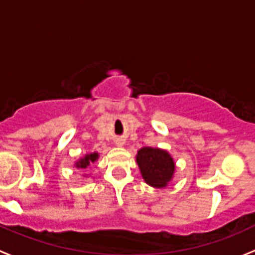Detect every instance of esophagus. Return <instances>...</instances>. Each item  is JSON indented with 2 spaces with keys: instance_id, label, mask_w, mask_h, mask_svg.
Here are the masks:
<instances>
[{
  "instance_id": "esophagus-1",
  "label": "esophagus",
  "mask_w": 255,
  "mask_h": 255,
  "mask_svg": "<svg viewBox=\"0 0 255 255\" xmlns=\"http://www.w3.org/2000/svg\"><path fill=\"white\" fill-rule=\"evenodd\" d=\"M124 140H123V138H118L117 141H115V145H117L118 147H123L124 146Z\"/></svg>"
}]
</instances>
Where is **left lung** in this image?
Wrapping results in <instances>:
<instances>
[{"label":"left lung","instance_id":"left-lung-1","mask_svg":"<svg viewBox=\"0 0 255 255\" xmlns=\"http://www.w3.org/2000/svg\"><path fill=\"white\" fill-rule=\"evenodd\" d=\"M136 163L146 184L152 188H166L175 173V162L167 149L142 147L136 154Z\"/></svg>","mask_w":255,"mask_h":255}]
</instances>
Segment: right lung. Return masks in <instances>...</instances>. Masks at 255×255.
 <instances>
[{
  "label": "right lung",
  "mask_w": 255,
  "mask_h": 255,
  "mask_svg": "<svg viewBox=\"0 0 255 255\" xmlns=\"http://www.w3.org/2000/svg\"><path fill=\"white\" fill-rule=\"evenodd\" d=\"M99 159V153L98 152H93V153H87L86 156L81 157L80 159L75 162V167L78 169H87L88 167H91L94 162H97ZM87 174H85L83 177H86Z\"/></svg>",
  "instance_id": "add662e5"
}]
</instances>
